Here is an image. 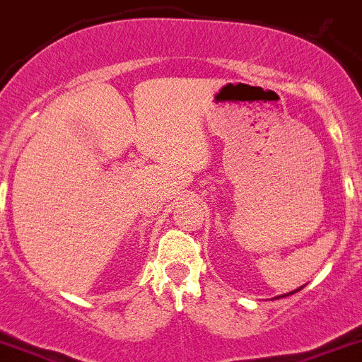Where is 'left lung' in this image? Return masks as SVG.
Listing matches in <instances>:
<instances>
[{
	"mask_svg": "<svg viewBox=\"0 0 362 362\" xmlns=\"http://www.w3.org/2000/svg\"><path fill=\"white\" fill-rule=\"evenodd\" d=\"M300 288H303V286H300ZM300 288H297V290H293V292H290V293H286V296H292V293H296V292H299ZM286 296H279V297H286ZM279 297H276V299H279Z\"/></svg>",
	"mask_w": 362,
	"mask_h": 362,
	"instance_id": "8db88e82",
	"label": "left lung"
}]
</instances>
